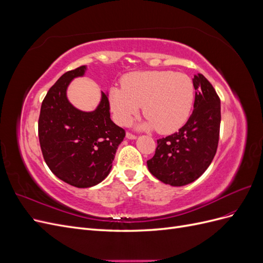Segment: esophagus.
<instances>
[{
  "label": "esophagus",
  "instance_id": "34e87169",
  "mask_svg": "<svg viewBox=\"0 0 263 263\" xmlns=\"http://www.w3.org/2000/svg\"><path fill=\"white\" fill-rule=\"evenodd\" d=\"M126 138L127 139H136L137 136H136V135L132 134V133H126Z\"/></svg>",
  "mask_w": 263,
  "mask_h": 263
}]
</instances>
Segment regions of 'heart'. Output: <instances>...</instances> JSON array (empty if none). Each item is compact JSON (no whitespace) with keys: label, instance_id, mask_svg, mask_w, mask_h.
<instances>
[{"label":"heart","instance_id":"obj_1","mask_svg":"<svg viewBox=\"0 0 263 263\" xmlns=\"http://www.w3.org/2000/svg\"><path fill=\"white\" fill-rule=\"evenodd\" d=\"M123 89L112 87L109 106L115 121L127 125L144 105L147 121L142 127L171 134L185 124L194 102L190 77L173 71H140L123 78Z\"/></svg>","mask_w":263,"mask_h":263}]
</instances>
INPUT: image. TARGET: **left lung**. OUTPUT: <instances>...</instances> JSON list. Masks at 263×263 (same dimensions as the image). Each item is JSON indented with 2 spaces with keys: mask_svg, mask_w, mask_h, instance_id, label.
<instances>
[{
  "mask_svg": "<svg viewBox=\"0 0 263 263\" xmlns=\"http://www.w3.org/2000/svg\"><path fill=\"white\" fill-rule=\"evenodd\" d=\"M194 109L178 133L158 139L155 156L147 161L150 173L172 186L194 182L216 154L220 127V100L203 74L193 78Z\"/></svg>",
  "mask_w": 263,
  "mask_h": 263,
  "instance_id": "1",
  "label": "left lung"
}]
</instances>
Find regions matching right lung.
<instances>
[{"instance_id":"obj_1","label":"right lung","mask_w":263,"mask_h":263,"mask_svg":"<svg viewBox=\"0 0 263 263\" xmlns=\"http://www.w3.org/2000/svg\"><path fill=\"white\" fill-rule=\"evenodd\" d=\"M85 70L81 66L58 79L42 103L38 119L47 165L55 177L76 187L94 186L108 176L125 137V130L110 119L106 93L102 92L100 104L92 112H83L69 102L70 82L83 77Z\"/></svg>"}]
</instances>
